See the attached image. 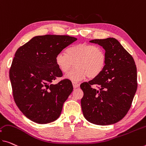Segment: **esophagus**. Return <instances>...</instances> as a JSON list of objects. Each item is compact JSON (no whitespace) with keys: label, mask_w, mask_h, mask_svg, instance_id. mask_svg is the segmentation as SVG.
Here are the masks:
<instances>
[{"label":"esophagus","mask_w":146,"mask_h":146,"mask_svg":"<svg viewBox=\"0 0 146 146\" xmlns=\"http://www.w3.org/2000/svg\"><path fill=\"white\" fill-rule=\"evenodd\" d=\"M72 84H73L74 88H77V87H78L80 86V84H78V83L75 82H72Z\"/></svg>","instance_id":"1"}]
</instances>
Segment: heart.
Masks as SVG:
<instances>
[{"instance_id": "b5f03b06", "label": "heart", "mask_w": 146, "mask_h": 146, "mask_svg": "<svg viewBox=\"0 0 146 146\" xmlns=\"http://www.w3.org/2000/svg\"><path fill=\"white\" fill-rule=\"evenodd\" d=\"M75 63L76 69L67 76L74 82L82 80L87 76L89 79L98 77L106 64V54L100 47L87 43H80L61 52L55 57V64L62 73L66 74Z\"/></svg>"}]
</instances>
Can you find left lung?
I'll return each mask as SVG.
<instances>
[{
    "instance_id": "obj_1",
    "label": "left lung",
    "mask_w": 146,
    "mask_h": 146,
    "mask_svg": "<svg viewBox=\"0 0 146 146\" xmlns=\"http://www.w3.org/2000/svg\"><path fill=\"white\" fill-rule=\"evenodd\" d=\"M90 42L104 49L106 64L98 77L80 85L83 114L93 124H113L131 108L138 86L136 66L132 55L113 38Z\"/></svg>"
}]
</instances>
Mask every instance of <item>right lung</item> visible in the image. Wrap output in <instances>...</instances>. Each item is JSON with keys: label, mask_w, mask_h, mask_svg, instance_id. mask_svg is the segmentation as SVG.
Segmentation results:
<instances>
[{"label": "right lung", "mask_w": 146, "mask_h": 146, "mask_svg": "<svg viewBox=\"0 0 146 146\" xmlns=\"http://www.w3.org/2000/svg\"><path fill=\"white\" fill-rule=\"evenodd\" d=\"M76 40L68 35L37 36L15 52L9 72L13 97L22 113L33 121L46 124L60 116L73 86L66 78L53 84L62 76L55 57Z\"/></svg>", "instance_id": "1"}]
</instances>
